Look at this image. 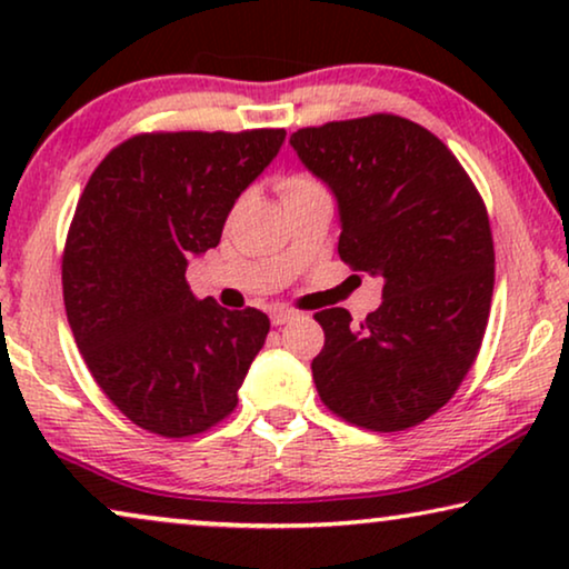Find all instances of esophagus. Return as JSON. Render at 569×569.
Wrapping results in <instances>:
<instances>
[{"label":"esophagus","instance_id":"34e87169","mask_svg":"<svg viewBox=\"0 0 569 569\" xmlns=\"http://www.w3.org/2000/svg\"><path fill=\"white\" fill-rule=\"evenodd\" d=\"M295 318H298V313H292V310H284V308L271 310V323L274 326H284V323L295 321Z\"/></svg>","mask_w":569,"mask_h":569}]
</instances>
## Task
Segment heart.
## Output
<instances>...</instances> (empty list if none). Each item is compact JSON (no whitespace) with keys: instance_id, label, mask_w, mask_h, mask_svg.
<instances>
[{"instance_id":"heart-1","label":"heart","mask_w":569,"mask_h":569,"mask_svg":"<svg viewBox=\"0 0 569 569\" xmlns=\"http://www.w3.org/2000/svg\"><path fill=\"white\" fill-rule=\"evenodd\" d=\"M310 186H318L310 176H300V173L284 176L282 181H279V193H282V199H287V197H292V193L310 189Z\"/></svg>"}]
</instances>
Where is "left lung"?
Here are the masks:
<instances>
[{
    "label": "left lung",
    "instance_id": "left-lung-1",
    "mask_svg": "<svg viewBox=\"0 0 569 569\" xmlns=\"http://www.w3.org/2000/svg\"><path fill=\"white\" fill-rule=\"evenodd\" d=\"M339 204V256L383 279V302L352 326L318 310L326 345L310 370L333 415L399 432L446 407L477 360L495 287L487 207L432 131L391 113L290 137Z\"/></svg>",
    "mask_w": 569,
    "mask_h": 569
}]
</instances>
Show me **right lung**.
Segmentation results:
<instances>
[{
    "label": "right lung",
    "instance_id": "right-lung-1",
    "mask_svg": "<svg viewBox=\"0 0 569 569\" xmlns=\"http://www.w3.org/2000/svg\"><path fill=\"white\" fill-rule=\"evenodd\" d=\"M282 142L284 129L137 134L77 201L61 261L69 326L96 383L142 430L189 438L236 409L269 318L199 300L186 267L220 243Z\"/></svg>",
    "mask_w": 569,
    "mask_h": 569
}]
</instances>
